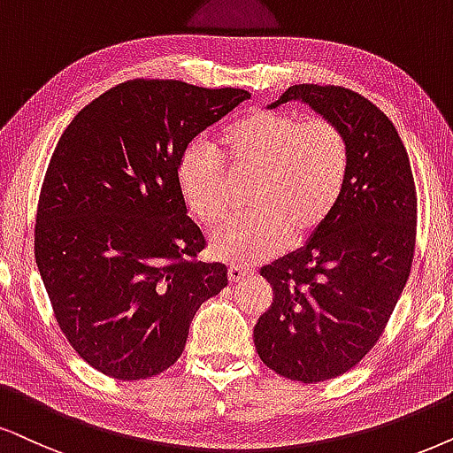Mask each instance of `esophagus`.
Masks as SVG:
<instances>
[{
  "mask_svg": "<svg viewBox=\"0 0 453 453\" xmlns=\"http://www.w3.org/2000/svg\"><path fill=\"white\" fill-rule=\"evenodd\" d=\"M250 273H253V269L242 267V265H230V267H227V278H230L232 284H236V282H240V280L249 278Z\"/></svg>",
  "mask_w": 453,
  "mask_h": 453,
  "instance_id": "34e87169",
  "label": "esophagus"
}]
</instances>
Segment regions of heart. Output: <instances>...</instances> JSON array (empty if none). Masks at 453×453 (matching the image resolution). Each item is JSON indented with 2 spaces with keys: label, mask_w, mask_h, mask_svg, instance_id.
Listing matches in <instances>:
<instances>
[{
  "label": "heart",
  "mask_w": 453,
  "mask_h": 453,
  "mask_svg": "<svg viewBox=\"0 0 453 453\" xmlns=\"http://www.w3.org/2000/svg\"><path fill=\"white\" fill-rule=\"evenodd\" d=\"M250 178V213L227 221L211 236L215 257L257 263L305 242L322 230L339 207L351 169V146L339 123L303 119L278 108H253L219 134L217 154L190 142L177 158V190L186 209L213 227L230 209V181Z\"/></svg>",
  "instance_id": "obj_1"
}]
</instances>
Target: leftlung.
Listing matches in <instances>:
<instances>
[{"label": "left lung", "instance_id": "8db88e82", "mask_svg": "<svg viewBox=\"0 0 453 453\" xmlns=\"http://www.w3.org/2000/svg\"><path fill=\"white\" fill-rule=\"evenodd\" d=\"M288 100L341 125L351 169L322 230L261 269L273 303L255 326V347L284 379L322 382L353 370L387 328L414 259L416 186L397 129L362 94L303 83L272 108Z\"/></svg>", "mask_w": 453, "mask_h": 453}]
</instances>
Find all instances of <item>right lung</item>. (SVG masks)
Returning a JSON list of instances; mask_svg holds the SVG:
<instances>
[{"label":"right lung","mask_w":453,"mask_h":453,"mask_svg":"<svg viewBox=\"0 0 453 453\" xmlns=\"http://www.w3.org/2000/svg\"><path fill=\"white\" fill-rule=\"evenodd\" d=\"M244 89L131 79L83 111L56 144L35 221V261L62 334L91 368L150 379L184 353L198 307L227 286L203 263L175 167Z\"/></svg>","instance_id":"add662e5"}]
</instances>
